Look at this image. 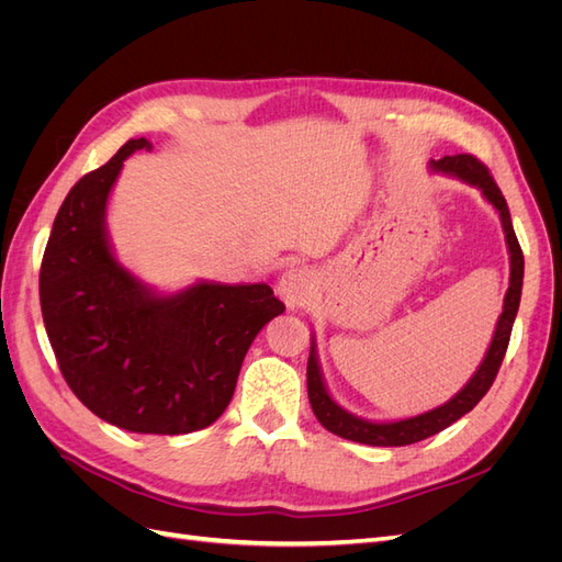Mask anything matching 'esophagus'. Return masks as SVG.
Segmentation results:
<instances>
[{
  "label": "esophagus",
  "instance_id": "obj_1",
  "mask_svg": "<svg viewBox=\"0 0 562 562\" xmlns=\"http://www.w3.org/2000/svg\"><path fill=\"white\" fill-rule=\"evenodd\" d=\"M277 293L285 302V307H302V304H307L314 295V277L302 267H288L283 271V277L279 279Z\"/></svg>",
  "mask_w": 562,
  "mask_h": 562
}]
</instances>
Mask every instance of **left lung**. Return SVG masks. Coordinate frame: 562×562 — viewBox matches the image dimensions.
Masks as SVG:
<instances>
[{"label": "left lung", "mask_w": 562, "mask_h": 562, "mask_svg": "<svg viewBox=\"0 0 562 562\" xmlns=\"http://www.w3.org/2000/svg\"><path fill=\"white\" fill-rule=\"evenodd\" d=\"M429 166L436 173L452 176L457 180L475 187V190H481V194L499 213L502 229L506 236V248H508V262H512V277H508V291L504 295V310L497 321L495 335H492V342L485 351V359L479 366V370L473 372V378L462 389H459L448 403L434 407V411H429V413H422V415L398 419V422H370L363 417H356V415L347 413L342 405H337L335 398L328 394L326 382H323L316 345L312 339V351H310V361H307V391H310L312 411H314L316 419L330 434L353 440V443L378 446V448H398V446L417 443V440H424L438 431L448 429L452 422H457L459 417H464L469 411H473V407L479 405V401L487 394V389L492 386V382H495L499 366L504 361L508 339H512V328H514L518 304H520V293H522L525 260H522V250H520V244L516 239V232L512 225V213H508L506 199L502 196V190L497 187V182L492 180L487 168L471 155H454V157H443L438 161L431 159Z\"/></svg>", "instance_id": "left-lung-1"}]
</instances>
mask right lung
Segmentation results:
<instances>
[{"label": "right lung", "instance_id": "right-lung-1", "mask_svg": "<svg viewBox=\"0 0 562 562\" xmlns=\"http://www.w3.org/2000/svg\"><path fill=\"white\" fill-rule=\"evenodd\" d=\"M149 147L128 140L65 196L40 302L63 378L93 415L135 434L178 436L225 413L255 335L285 307L267 283L199 281L161 295L119 265L108 199L124 161Z\"/></svg>", "mask_w": 562, "mask_h": 562}]
</instances>
